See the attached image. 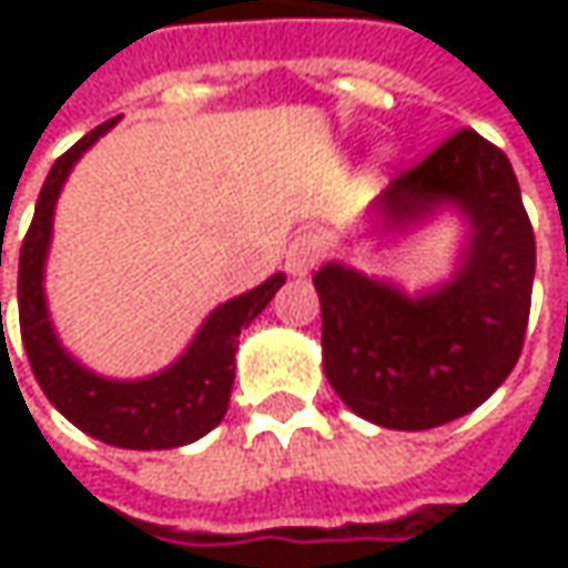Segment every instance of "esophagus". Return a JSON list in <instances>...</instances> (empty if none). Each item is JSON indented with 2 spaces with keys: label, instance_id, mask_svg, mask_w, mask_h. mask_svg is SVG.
I'll return each mask as SVG.
<instances>
[{
  "label": "esophagus",
  "instance_id": "1",
  "mask_svg": "<svg viewBox=\"0 0 568 568\" xmlns=\"http://www.w3.org/2000/svg\"><path fill=\"white\" fill-rule=\"evenodd\" d=\"M318 255H322V240H318L316 233H300L294 236V243L287 246V255H284V268L294 274V277H303V274H310L316 268Z\"/></svg>",
  "mask_w": 568,
  "mask_h": 568
}]
</instances>
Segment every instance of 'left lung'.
Segmentation results:
<instances>
[{
    "instance_id": "1",
    "label": "left lung",
    "mask_w": 568,
    "mask_h": 568,
    "mask_svg": "<svg viewBox=\"0 0 568 568\" xmlns=\"http://www.w3.org/2000/svg\"><path fill=\"white\" fill-rule=\"evenodd\" d=\"M458 211L465 243L446 281L407 294L395 281L325 262L322 366L357 417L433 429L490 398L521 354L535 284V230L509 158L474 129L455 132L369 207L376 236H404Z\"/></svg>"
}]
</instances>
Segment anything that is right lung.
Wrapping results in <instances>:
<instances>
[{"mask_svg":"<svg viewBox=\"0 0 568 568\" xmlns=\"http://www.w3.org/2000/svg\"><path fill=\"white\" fill-rule=\"evenodd\" d=\"M120 120H110L75 142L50 170L40 199L33 207V221L18 262V318L28 361L43 395L55 410L75 424L81 433L116 448H180L202 439L224 420L236 373V344L240 332L258 316L272 296L287 281L272 274L258 287L233 296L211 310L199 325L195 338L176 361L144 379H110L75 361L55 335L43 274L53 243V214L59 192L65 186L72 166L81 154L106 135Z\"/></svg>","mask_w":568,"mask_h":568,"instance_id":"add662e5","label":"right lung"}]
</instances>
